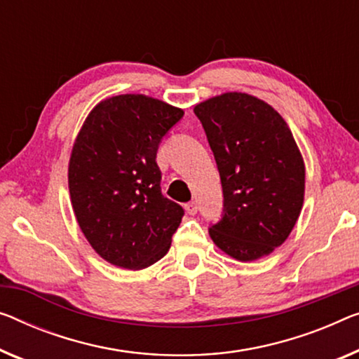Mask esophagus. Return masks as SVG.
Segmentation results:
<instances>
[{
    "label": "esophagus",
    "mask_w": 359,
    "mask_h": 359,
    "mask_svg": "<svg viewBox=\"0 0 359 359\" xmlns=\"http://www.w3.org/2000/svg\"><path fill=\"white\" fill-rule=\"evenodd\" d=\"M185 211L190 214V216H194V214H196V211H198V206H196V203L195 201H190V203H187L185 205Z\"/></svg>",
    "instance_id": "esophagus-1"
}]
</instances>
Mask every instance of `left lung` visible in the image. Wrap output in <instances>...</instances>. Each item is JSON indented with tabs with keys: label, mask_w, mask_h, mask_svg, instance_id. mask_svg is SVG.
<instances>
[{
	"label": "left lung",
	"mask_w": 359,
	"mask_h": 359,
	"mask_svg": "<svg viewBox=\"0 0 359 359\" xmlns=\"http://www.w3.org/2000/svg\"><path fill=\"white\" fill-rule=\"evenodd\" d=\"M216 159L224 214L210 227L237 261L271 255L295 227L304 200V163L292 130L271 104L229 92L195 106Z\"/></svg>",
	"instance_id": "left-lung-1"
}]
</instances>
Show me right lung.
<instances>
[{
  "label": "right lung",
  "mask_w": 359,
  "mask_h": 359,
  "mask_svg": "<svg viewBox=\"0 0 359 359\" xmlns=\"http://www.w3.org/2000/svg\"><path fill=\"white\" fill-rule=\"evenodd\" d=\"M184 111L147 95L100 101L69 159V194L80 231L108 263L140 271L163 258L184 210L161 194L158 147Z\"/></svg>",
  "instance_id": "add662e5"
}]
</instances>
